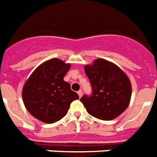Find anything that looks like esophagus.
I'll use <instances>...</instances> for the list:
<instances>
[{
	"label": "esophagus",
	"mask_w": 157,
	"mask_h": 157,
	"mask_svg": "<svg viewBox=\"0 0 157 157\" xmlns=\"http://www.w3.org/2000/svg\"><path fill=\"white\" fill-rule=\"evenodd\" d=\"M78 94L79 98H81L82 95V90H78Z\"/></svg>",
	"instance_id": "esophagus-1"
}]
</instances>
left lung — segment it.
Masks as SVG:
<instances>
[{
	"mask_svg": "<svg viewBox=\"0 0 157 157\" xmlns=\"http://www.w3.org/2000/svg\"><path fill=\"white\" fill-rule=\"evenodd\" d=\"M85 72L92 89L91 94L80 99L90 116L111 120L122 114L130 103L132 86L128 78L117 66L104 59L86 65Z\"/></svg>",
	"mask_w": 157,
	"mask_h": 157,
	"instance_id": "1",
	"label": "left lung"
}]
</instances>
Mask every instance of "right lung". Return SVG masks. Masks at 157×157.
I'll list each match as a JSON object with an SVG mask.
<instances>
[{
  "mask_svg": "<svg viewBox=\"0 0 157 157\" xmlns=\"http://www.w3.org/2000/svg\"><path fill=\"white\" fill-rule=\"evenodd\" d=\"M71 65L53 58L40 65L27 80L22 90L24 104L29 113L46 124L63 119L71 103L79 99L63 78Z\"/></svg>",
  "mask_w": 157,
  "mask_h": 157,
  "instance_id": "1",
  "label": "right lung"
}]
</instances>
